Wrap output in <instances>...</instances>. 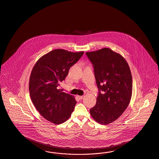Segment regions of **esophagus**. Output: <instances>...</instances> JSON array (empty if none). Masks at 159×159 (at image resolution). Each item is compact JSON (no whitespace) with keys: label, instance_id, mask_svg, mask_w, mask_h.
Masks as SVG:
<instances>
[{"label":"esophagus","instance_id":"esophagus-1","mask_svg":"<svg viewBox=\"0 0 159 159\" xmlns=\"http://www.w3.org/2000/svg\"><path fill=\"white\" fill-rule=\"evenodd\" d=\"M77 98H78L79 99H80V100H81V99H83L84 96H77Z\"/></svg>","mask_w":159,"mask_h":159}]
</instances>
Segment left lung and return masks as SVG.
<instances>
[{
  "instance_id": "left-lung-1",
  "label": "left lung",
  "mask_w": 159,
  "mask_h": 159,
  "mask_svg": "<svg viewBox=\"0 0 159 159\" xmlns=\"http://www.w3.org/2000/svg\"><path fill=\"white\" fill-rule=\"evenodd\" d=\"M86 55L93 65L99 89L96 103L90 113L100 124L108 125L116 120L130 103L133 87L130 67L122 56L109 48Z\"/></svg>"
}]
</instances>
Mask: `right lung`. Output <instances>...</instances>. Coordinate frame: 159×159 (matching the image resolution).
<instances>
[{
  "instance_id": "right-lung-1",
  "label": "right lung",
  "mask_w": 159,
  "mask_h": 159,
  "mask_svg": "<svg viewBox=\"0 0 159 159\" xmlns=\"http://www.w3.org/2000/svg\"><path fill=\"white\" fill-rule=\"evenodd\" d=\"M83 53L53 50L41 57L31 72L29 83L31 100L39 113L55 125L65 122L76 104L73 96L63 92L58 86Z\"/></svg>"
}]
</instances>
